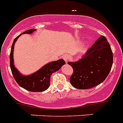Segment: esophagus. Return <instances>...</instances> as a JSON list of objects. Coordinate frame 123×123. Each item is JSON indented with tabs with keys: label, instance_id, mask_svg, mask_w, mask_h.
Segmentation results:
<instances>
[{
	"label": "esophagus",
	"instance_id": "34e87169",
	"mask_svg": "<svg viewBox=\"0 0 123 123\" xmlns=\"http://www.w3.org/2000/svg\"><path fill=\"white\" fill-rule=\"evenodd\" d=\"M62 58L66 62H68V61H69V56L68 55V54H64V55L62 56Z\"/></svg>",
	"mask_w": 123,
	"mask_h": 123
}]
</instances>
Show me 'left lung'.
Instances as JSON below:
<instances>
[{
  "label": "left lung",
  "instance_id": "1",
  "mask_svg": "<svg viewBox=\"0 0 123 123\" xmlns=\"http://www.w3.org/2000/svg\"><path fill=\"white\" fill-rule=\"evenodd\" d=\"M113 52L104 36H100L81 59L68 62L73 69L71 85L78 89H88L103 82L110 72Z\"/></svg>",
  "mask_w": 123,
  "mask_h": 123
}]
</instances>
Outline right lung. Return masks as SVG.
Returning a JSON list of instances; mask_svg holds the SVG:
<instances>
[{"label": "right lung", "instance_id": "right-lung-1", "mask_svg": "<svg viewBox=\"0 0 123 123\" xmlns=\"http://www.w3.org/2000/svg\"><path fill=\"white\" fill-rule=\"evenodd\" d=\"M36 30L35 29H30L25 31L22 33L30 34ZM21 35L15 38L11 48L10 54V66L13 78L17 83L20 87L30 92H43L48 88L50 84V77L52 74L56 72L62 67V66L66 64V62L63 59H59L56 61L48 63L43 66L41 69H39L35 73L28 76H23L20 72L15 69L13 65V53L14 44L18 38Z\"/></svg>", "mask_w": 123, "mask_h": 123}]
</instances>
